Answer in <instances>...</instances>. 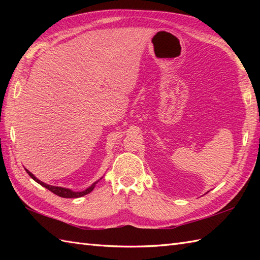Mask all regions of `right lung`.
Returning <instances> with one entry per match:
<instances>
[{"mask_svg":"<svg viewBox=\"0 0 260 260\" xmlns=\"http://www.w3.org/2000/svg\"><path fill=\"white\" fill-rule=\"evenodd\" d=\"M25 171H26V173L29 174L33 180H35L36 182H38L39 184L42 185V186H45L46 189H48L49 191H51L52 193H54V194H57V196L61 197V198H80V197H82V196H86V194H88V193L91 192V191L93 190V187H95V185H96V183H97V182H95V183L91 184V185H90L89 187H88V189H86L85 191L75 192V191H71V190H69V189H66V187H60V186H53V185L46 184L45 182L38 180L35 175H33L31 172H29V171H27V170H25Z\"/></svg>","mask_w":260,"mask_h":260,"instance_id":"obj_1","label":"right lung"}]
</instances>
